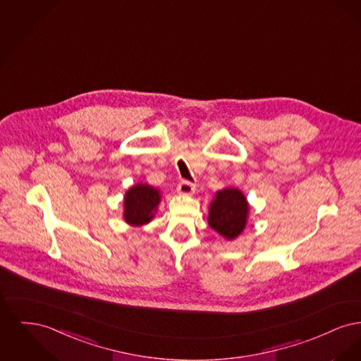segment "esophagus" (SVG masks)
<instances>
[{
  "instance_id": "obj_1",
  "label": "esophagus",
  "mask_w": 361,
  "mask_h": 361,
  "mask_svg": "<svg viewBox=\"0 0 361 361\" xmlns=\"http://www.w3.org/2000/svg\"><path fill=\"white\" fill-rule=\"evenodd\" d=\"M177 190H178V193H181V195L189 196V195H192V193L195 192V184H192L190 181H181V183L178 184V187H177Z\"/></svg>"
}]
</instances>
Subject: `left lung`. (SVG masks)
<instances>
[{
  "instance_id": "left-lung-1",
  "label": "left lung",
  "mask_w": 361,
  "mask_h": 361,
  "mask_svg": "<svg viewBox=\"0 0 361 361\" xmlns=\"http://www.w3.org/2000/svg\"><path fill=\"white\" fill-rule=\"evenodd\" d=\"M249 214L245 195L237 188H226L216 192L209 206L208 224L226 240H234L243 231Z\"/></svg>"
}]
</instances>
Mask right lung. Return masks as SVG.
<instances>
[{
    "mask_svg": "<svg viewBox=\"0 0 361 361\" xmlns=\"http://www.w3.org/2000/svg\"><path fill=\"white\" fill-rule=\"evenodd\" d=\"M161 202L158 189L147 184H137L124 196V221L131 226L149 224L154 218L155 209Z\"/></svg>",
    "mask_w": 361,
    "mask_h": 361,
    "instance_id": "right-lung-1",
    "label": "right lung"
}]
</instances>
